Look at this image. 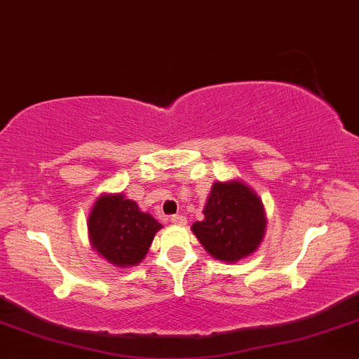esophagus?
<instances>
[{"label":"esophagus","mask_w":359,"mask_h":359,"mask_svg":"<svg viewBox=\"0 0 359 359\" xmlns=\"http://www.w3.org/2000/svg\"><path fill=\"white\" fill-rule=\"evenodd\" d=\"M170 222L174 225H185V224H187V219H185L184 215H172Z\"/></svg>","instance_id":"1"}]
</instances>
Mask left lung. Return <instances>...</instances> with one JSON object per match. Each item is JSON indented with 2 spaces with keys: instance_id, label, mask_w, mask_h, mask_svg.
<instances>
[{
  "instance_id": "8db88e82",
  "label": "left lung",
  "mask_w": 359,
  "mask_h": 359,
  "mask_svg": "<svg viewBox=\"0 0 359 359\" xmlns=\"http://www.w3.org/2000/svg\"><path fill=\"white\" fill-rule=\"evenodd\" d=\"M203 215L205 219L195 222L192 230L217 260H242L257 250L265 233L260 198L238 180L213 184Z\"/></svg>"
}]
</instances>
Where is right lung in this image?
Masks as SVG:
<instances>
[{"label":"right lung","mask_w":359,"mask_h":359,"mask_svg":"<svg viewBox=\"0 0 359 359\" xmlns=\"http://www.w3.org/2000/svg\"><path fill=\"white\" fill-rule=\"evenodd\" d=\"M93 247L116 266L137 265L162 225L124 195H102L89 215Z\"/></svg>","instance_id":"right-lung-1"}]
</instances>
